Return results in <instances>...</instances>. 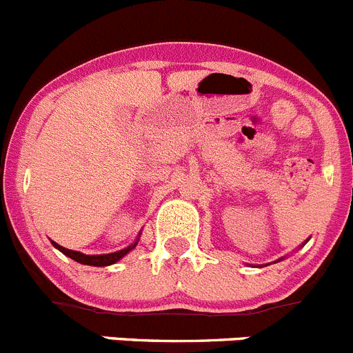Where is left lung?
Wrapping results in <instances>:
<instances>
[{
  "mask_svg": "<svg viewBox=\"0 0 353 353\" xmlns=\"http://www.w3.org/2000/svg\"><path fill=\"white\" fill-rule=\"evenodd\" d=\"M306 242H308V240H305V243H306ZM305 243H303V245H305ZM281 259H282V258H281ZM281 259H279V261H281Z\"/></svg>",
  "mask_w": 353,
  "mask_h": 353,
  "instance_id": "1",
  "label": "left lung"
}]
</instances>
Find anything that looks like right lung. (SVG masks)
I'll return each instance as SVG.
<instances>
[{
	"instance_id": "right-lung-1",
	"label": "right lung",
	"mask_w": 353,
	"mask_h": 353,
	"mask_svg": "<svg viewBox=\"0 0 353 353\" xmlns=\"http://www.w3.org/2000/svg\"><path fill=\"white\" fill-rule=\"evenodd\" d=\"M141 239V233L137 235L136 242L130 243L128 247H125V249H121V251H117V252H110V254H83V252L80 251H71V249H65V247L59 245L57 242H54L52 240V245L55 247V249H59V251L62 252V254H65L68 258L74 259L77 263H81V265H88V266H110V265H114L117 261H120L123 256H127L128 252L134 249V247L137 245V242H139Z\"/></svg>"
}]
</instances>
